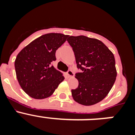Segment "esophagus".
Returning a JSON list of instances; mask_svg holds the SVG:
<instances>
[{"label": "esophagus", "mask_w": 135, "mask_h": 135, "mask_svg": "<svg viewBox=\"0 0 135 135\" xmlns=\"http://www.w3.org/2000/svg\"><path fill=\"white\" fill-rule=\"evenodd\" d=\"M67 74L68 75L69 77H73V76H74V74L73 71L70 70L68 71V72H67Z\"/></svg>", "instance_id": "34e87169"}]
</instances>
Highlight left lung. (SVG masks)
<instances>
[{"label": "left lung", "instance_id": "obj_1", "mask_svg": "<svg viewBox=\"0 0 135 135\" xmlns=\"http://www.w3.org/2000/svg\"><path fill=\"white\" fill-rule=\"evenodd\" d=\"M77 68L82 72L76 74L77 89L71 95L77 103L93 105L105 97L115 81L117 71L114 54L99 40L85 36L69 37Z\"/></svg>", "mask_w": 135, "mask_h": 135}]
</instances>
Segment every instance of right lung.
I'll list each match as a JSON object with an SVG mask.
<instances>
[{"label": "right lung", "instance_id": "add662e5", "mask_svg": "<svg viewBox=\"0 0 135 135\" xmlns=\"http://www.w3.org/2000/svg\"><path fill=\"white\" fill-rule=\"evenodd\" d=\"M68 36L59 33L44 34L18 53L15 61L17 78L30 97L36 99L47 98L63 82V74L51 63L56 60V51Z\"/></svg>", "mask_w": 135, "mask_h": 135}]
</instances>
